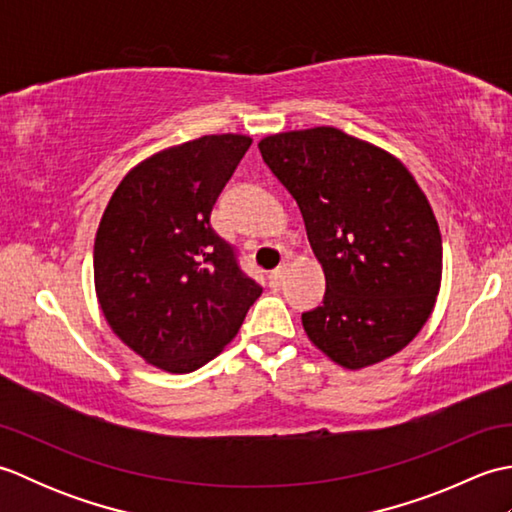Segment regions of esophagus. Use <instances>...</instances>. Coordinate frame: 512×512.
Masks as SVG:
<instances>
[{
  "instance_id": "34e87169",
  "label": "esophagus",
  "mask_w": 512,
  "mask_h": 512,
  "mask_svg": "<svg viewBox=\"0 0 512 512\" xmlns=\"http://www.w3.org/2000/svg\"><path fill=\"white\" fill-rule=\"evenodd\" d=\"M284 270H286V264H281V266H277L273 273L268 275V279H270V286H279L281 284V279H284Z\"/></svg>"
}]
</instances>
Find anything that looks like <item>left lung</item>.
I'll use <instances>...</instances> for the list:
<instances>
[{
  "mask_svg": "<svg viewBox=\"0 0 512 512\" xmlns=\"http://www.w3.org/2000/svg\"><path fill=\"white\" fill-rule=\"evenodd\" d=\"M306 222L325 275L323 306L301 314L308 339L347 369L394 356L431 317L442 237L427 195L385 149L336 127L259 140Z\"/></svg>",
  "mask_w": 512,
  "mask_h": 512,
  "instance_id": "obj_1",
  "label": "left lung"
}]
</instances>
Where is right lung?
Returning <instances> with one entry per match:
<instances>
[{"mask_svg": "<svg viewBox=\"0 0 512 512\" xmlns=\"http://www.w3.org/2000/svg\"><path fill=\"white\" fill-rule=\"evenodd\" d=\"M253 138L211 134L127 173L94 239V286L114 334L149 365L189 374L233 341L262 286L211 211Z\"/></svg>", "mask_w": 512, "mask_h": 512, "instance_id": "add662e5", "label": "right lung"}]
</instances>
